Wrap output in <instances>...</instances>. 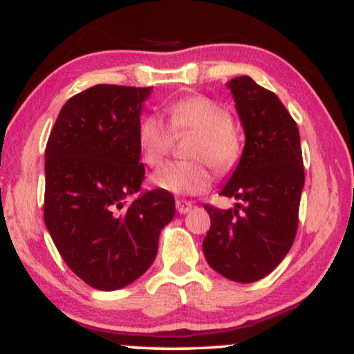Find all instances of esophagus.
I'll return each mask as SVG.
<instances>
[{
	"mask_svg": "<svg viewBox=\"0 0 354 354\" xmlns=\"http://www.w3.org/2000/svg\"><path fill=\"white\" fill-rule=\"evenodd\" d=\"M191 209H192L191 201H183V199H178L176 201V210L180 214H187Z\"/></svg>",
	"mask_w": 354,
	"mask_h": 354,
	"instance_id": "esophagus-1",
	"label": "esophagus"
}]
</instances>
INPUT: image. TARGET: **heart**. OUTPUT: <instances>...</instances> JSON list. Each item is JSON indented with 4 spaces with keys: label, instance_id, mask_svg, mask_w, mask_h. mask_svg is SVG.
<instances>
[{
    "label": "heart",
    "instance_id": "heart-1",
    "mask_svg": "<svg viewBox=\"0 0 354 354\" xmlns=\"http://www.w3.org/2000/svg\"><path fill=\"white\" fill-rule=\"evenodd\" d=\"M168 124L158 114H147L137 129V144L144 163L158 167L174 145V137L192 133L187 162L167 163L153 174L155 186L173 194L192 196L212 185V167L227 174L243 155V137L234 115L207 96H186L167 106Z\"/></svg>",
    "mask_w": 354,
    "mask_h": 354
}]
</instances>
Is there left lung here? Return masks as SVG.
<instances>
[{"mask_svg": "<svg viewBox=\"0 0 354 354\" xmlns=\"http://www.w3.org/2000/svg\"><path fill=\"white\" fill-rule=\"evenodd\" d=\"M243 124V155L222 196L236 209L204 205L210 229L204 257L218 274L253 283L270 274L292 247L304 187L301 137L296 120L270 89L250 77L229 83Z\"/></svg>", "mask_w": 354, "mask_h": 354, "instance_id": "1", "label": "left lung"}]
</instances>
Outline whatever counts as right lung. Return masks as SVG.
<instances>
[{"instance_id": "1", "label": "right lung", "mask_w": 354, "mask_h": 354, "mask_svg": "<svg viewBox=\"0 0 354 354\" xmlns=\"http://www.w3.org/2000/svg\"><path fill=\"white\" fill-rule=\"evenodd\" d=\"M151 88L96 84L71 96L46 147L44 221L66 266L91 288L115 290L149 270L174 198L140 189L137 129Z\"/></svg>"}]
</instances>
